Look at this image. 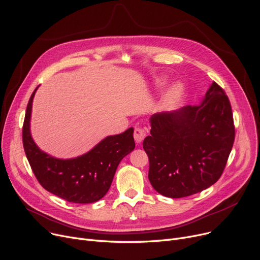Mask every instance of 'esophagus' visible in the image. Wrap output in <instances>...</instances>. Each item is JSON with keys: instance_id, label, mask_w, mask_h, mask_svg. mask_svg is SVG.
Returning a JSON list of instances; mask_svg holds the SVG:
<instances>
[{"instance_id": "esophagus-1", "label": "esophagus", "mask_w": 260, "mask_h": 260, "mask_svg": "<svg viewBox=\"0 0 260 260\" xmlns=\"http://www.w3.org/2000/svg\"><path fill=\"white\" fill-rule=\"evenodd\" d=\"M146 136V132L144 128L142 127H136L135 128V132H134V138H135V141L137 143H141Z\"/></svg>"}]
</instances>
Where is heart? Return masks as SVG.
<instances>
[{
	"label": "heart",
	"instance_id": "1",
	"mask_svg": "<svg viewBox=\"0 0 260 260\" xmlns=\"http://www.w3.org/2000/svg\"><path fill=\"white\" fill-rule=\"evenodd\" d=\"M167 83H168V79L165 77L158 78L155 81V85L157 86V88L165 87ZM182 93H183V86L180 83H175L171 88H169V90L165 93V95H163L162 102H161L162 108L166 109V111H171V109L175 108L180 102Z\"/></svg>",
	"mask_w": 260,
	"mask_h": 260
}]
</instances>
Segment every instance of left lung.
I'll return each mask as SVG.
<instances>
[{
    "instance_id": "1",
    "label": "left lung",
    "mask_w": 260,
    "mask_h": 260,
    "mask_svg": "<svg viewBox=\"0 0 260 260\" xmlns=\"http://www.w3.org/2000/svg\"><path fill=\"white\" fill-rule=\"evenodd\" d=\"M143 141L148 179L157 192L181 198L213 185L224 170L235 138L233 115L224 90L215 82L196 106L149 118Z\"/></svg>"
}]
</instances>
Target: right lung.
<instances>
[{"label":"right lung","mask_w":260,"mask_h":260,"mask_svg":"<svg viewBox=\"0 0 260 260\" xmlns=\"http://www.w3.org/2000/svg\"><path fill=\"white\" fill-rule=\"evenodd\" d=\"M38 87L27 104L23 125L25 154L38 181L48 192L68 202L100 200L111 187L120 161L134 151V128L107 136L90 151L76 158L53 157L40 149L31 137V108Z\"/></svg>","instance_id":"1"}]
</instances>
